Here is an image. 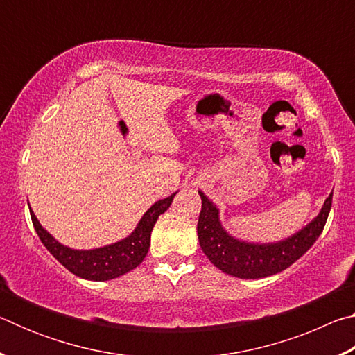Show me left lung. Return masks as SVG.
Listing matches in <instances>:
<instances>
[{
	"label": "left lung",
	"mask_w": 355,
	"mask_h": 355,
	"mask_svg": "<svg viewBox=\"0 0 355 355\" xmlns=\"http://www.w3.org/2000/svg\"><path fill=\"white\" fill-rule=\"evenodd\" d=\"M199 194L202 211L197 235L203 254L216 268L233 277L263 279L285 271L315 244L326 225L334 192H330L321 211L307 225L274 243H250L230 235L222 225L219 208L202 191Z\"/></svg>",
	"instance_id": "1"
}]
</instances>
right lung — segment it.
Wrapping results in <instances>:
<instances>
[{
	"mask_svg": "<svg viewBox=\"0 0 355 355\" xmlns=\"http://www.w3.org/2000/svg\"><path fill=\"white\" fill-rule=\"evenodd\" d=\"M177 192H173L166 199L155 202L150 207L133 232L127 238L120 239L112 244L103 245V248L95 249H71L69 245H64L58 239L46 232L39 219L35 218L33 209L31 219L33 225L37 232L40 241L44 243L48 252L56 258V260L69 269L70 272L86 280L105 282L111 279H117L120 275L133 271L139 266L144 258H146L150 248V236L155 222L158 220L159 214H163L175 197ZM29 205V203H28Z\"/></svg>",
	"mask_w": 355,
	"mask_h": 355,
	"instance_id": "obj_1",
	"label": "right lung"
}]
</instances>
